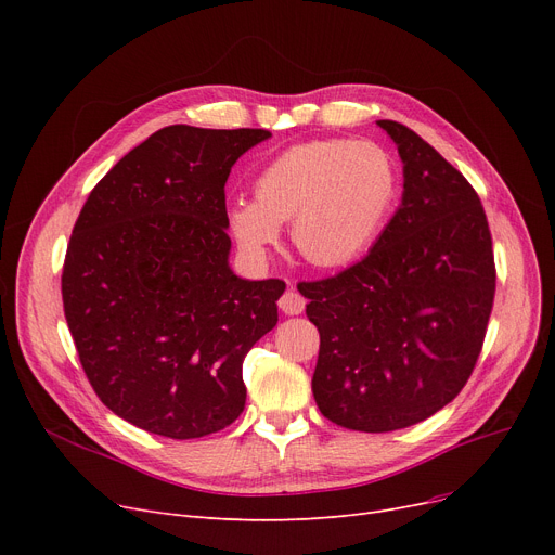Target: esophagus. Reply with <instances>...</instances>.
<instances>
[{"label": "esophagus", "instance_id": "obj_1", "mask_svg": "<svg viewBox=\"0 0 555 555\" xmlns=\"http://www.w3.org/2000/svg\"><path fill=\"white\" fill-rule=\"evenodd\" d=\"M279 308L285 312V314H301L304 308H306V299L301 297L299 289L289 287L283 293V297L279 299Z\"/></svg>", "mask_w": 555, "mask_h": 555}]
</instances>
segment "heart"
I'll return each mask as SVG.
<instances>
[{"instance_id": "1", "label": "heart", "mask_w": 555, "mask_h": 555, "mask_svg": "<svg viewBox=\"0 0 555 555\" xmlns=\"http://www.w3.org/2000/svg\"><path fill=\"white\" fill-rule=\"evenodd\" d=\"M400 195V170L380 143L326 139L274 157L254 182L256 199L229 207L241 247L262 256L293 222L289 236L314 268L351 266L380 236Z\"/></svg>"}]
</instances>
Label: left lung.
<instances>
[{"label": "left lung", "mask_w": 555, "mask_h": 555, "mask_svg": "<svg viewBox=\"0 0 555 555\" xmlns=\"http://www.w3.org/2000/svg\"><path fill=\"white\" fill-rule=\"evenodd\" d=\"M398 145L402 202L371 251L299 283L319 331L314 402L358 431L436 414L468 383L494 299V256L477 191L414 130L377 121Z\"/></svg>", "instance_id": "1"}]
</instances>
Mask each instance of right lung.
Instances as JSON below:
<instances>
[{
  "mask_svg": "<svg viewBox=\"0 0 555 555\" xmlns=\"http://www.w3.org/2000/svg\"><path fill=\"white\" fill-rule=\"evenodd\" d=\"M272 132L168 126L92 189L63 268L82 371L124 421L199 439L245 410L243 360L276 322L285 283L231 272L224 184Z\"/></svg>",
  "mask_w": 555,
  "mask_h": 555,
  "instance_id": "right-lung-1",
  "label": "right lung"
}]
</instances>
